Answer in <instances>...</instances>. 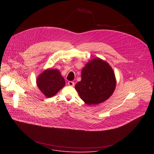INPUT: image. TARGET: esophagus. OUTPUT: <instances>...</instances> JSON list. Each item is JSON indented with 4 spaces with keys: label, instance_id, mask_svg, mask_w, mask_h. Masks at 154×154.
<instances>
[{
    "label": "esophagus",
    "instance_id": "obj_1",
    "mask_svg": "<svg viewBox=\"0 0 154 154\" xmlns=\"http://www.w3.org/2000/svg\"><path fill=\"white\" fill-rule=\"evenodd\" d=\"M67 84H68V85H69V86H71V87H73V86L75 85L74 82H72V81H69Z\"/></svg>",
    "mask_w": 154,
    "mask_h": 154
}]
</instances>
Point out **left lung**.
Instances as JSON below:
<instances>
[{"label":"left lung","mask_w":154,"mask_h":154,"mask_svg":"<svg viewBox=\"0 0 154 154\" xmlns=\"http://www.w3.org/2000/svg\"><path fill=\"white\" fill-rule=\"evenodd\" d=\"M81 81L75 86L81 98L88 105L98 104L109 99L116 85L112 69L100 58H95L82 69Z\"/></svg>","instance_id":"8db88e82"}]
</instances>
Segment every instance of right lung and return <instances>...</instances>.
<instances>
[{"mask_svg": "<svg viewBox=\"0 0 154 154\" xmlns=\"http://www.w3.org/2000/svg\"><path fill=\"white\" fill-rule=\"evenodd\" d=\"M37 85L44 95L50 98L55 95L65 85L63 77L57 69H47L37 79Z\"/></svg>", "mask_w": 154, "mask_h": 154, "instance_id": "obj_1", "label": "right lung"}]
</instances>
